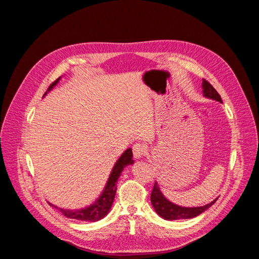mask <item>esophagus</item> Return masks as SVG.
Masks as SVG:
<instances>
[{
	"label": "esophagus",
	"mask_w": 259,
	"mask_h": 259,
	"mask_svg": "<svg viewBox=\"0 0 259 259\" xmlns=\"http://www.w3.org/2000/svg\"><path fill=\"white\" fill-rule=\"evenodd\" d=\"M147 147L142 143H136L133 146V154H134L135 159H140L143 155L146 154Z\"/></svg>",
	"instance_id": "obj_1"
}]
</instances>
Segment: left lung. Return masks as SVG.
<instances>
[{
    "instance_id": "left-lung-1",
    "label": "left lung",
    "mask_w": 259,
    "mask_h": 259,
    "mask_svg": "<svg viewBox=\"0 0 259 259\" xmlns=\"http://www.w3.org/2000/svg\"><path fill=\"white\" fill-rule=\"evenodd\" d=\"M202 89H203V96L219 101V103H223L221 95H219L217 91L206 80H203ZM217 199H215L214 201L208 203V204L203 205V206L185 207V206H179L177 204H174L173 202L168 201L165 197H164L156 182L154 183L153 189L151 192V204L154 210L156 211V214L161 216L162 218L166 219V221H178V219L193 218L203 213V211H205L208 207L213 205Z\"/></svg>"
}]
</instances>
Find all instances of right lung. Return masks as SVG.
<instances>
[{
    "mask_svg": "<svg viewBox=\"0 0 259 259\" xmlns=\"http://www.w3.org/2000/svg\"><path fill=\"white\" fill-rule=\"evenodd\" d=\"M60 79L61 76L58 77V79L53 84H51L49 90L44 94V96L48 95V93L51 92L55 86L57 85ZM133 163H134V160H133V152H132V149L128 148L122 153V155L115 162L111 173L109 175V178L107 180V184L104 188L103 192H101V194L96 199V201L92 203V204L89 206L82 207L80 209H67V208L58 207L56 205L52 204L50 202L49 204L54 208L58 209L62 215L68 218H73V219H77V221L93 222V223L98 222L100 219H103L109 211H110L114 197H115V192H116L117 179H119V177L121 176V173L123 171L124 167L127 165H132Z\"/></svg>",
    "mask_w": 259,
    "mask_h": 259,
    "instance_id": "add662e5",
    "label": "right lung"
}]
</instances>
